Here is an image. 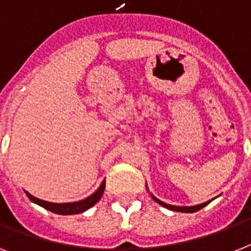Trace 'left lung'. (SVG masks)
<instances>
[{
    "label": "left lung",
    "mask_w": 251,
    "mask_h": 251,
    "mask_svg": "<svg viewBox=\"0 0 251 251\" xmlns=\"http://www.w3.org/2000/svg\"><path fill=\"white\" fill-rule=\"evenodd\" d=\"M152 198L155 202H157L159 204H161L163 207H165V208H169V210H172V211H177V212H189V214L201 210V208H203V207L206 206V204H208V203H210V202H206V203H202V204H198V206H191V207H177V206H171V204H167V203L160 202V201L155 198V197H152Z\"/></svg>",
    "instance_id": "1"
}]
</instances>
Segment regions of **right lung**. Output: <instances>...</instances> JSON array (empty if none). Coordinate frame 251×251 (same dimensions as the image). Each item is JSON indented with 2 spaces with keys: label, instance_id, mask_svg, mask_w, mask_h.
Returning <instances> with one entry per match:
<instances>
[{
  "label": "right lung",
  "instance_id": "add662e5",
  "mask_svg": "<svg viewBox=\"0 0 251 251\" xmlns=\"http://www.w3.org/2000/svg\"><path fill=\"white\" fill-rule=\"evenodd\" d=\"M104 189H105V181H102V183L100 185L98 190L95 191L94 194L90 195L88 198L83 199V201H79V202L74 203H52V202H45V201H41V199H37L35 197L29 194L25 191V194L29 198V201H32L33 203H36L39 206L44 207L45 210L52 211L54 214L58 215H75L80 214L83 211L88 210L91 207L94 206L95 203L99 202V199L101 198L102 193H104Z\"/></svg>",
  "mask_w": 251,
  "mask_h": 251
}]
</instances>
